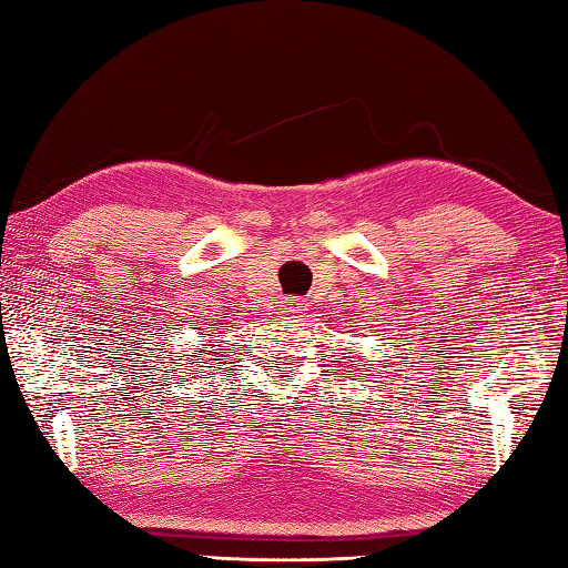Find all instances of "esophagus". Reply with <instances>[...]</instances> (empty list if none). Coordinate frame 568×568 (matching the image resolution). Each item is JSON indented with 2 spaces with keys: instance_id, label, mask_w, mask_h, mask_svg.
<instances>
[{
  "instance_id": "esophagus-1",
  "label": "esophagus",
  "mask_w": 568,
  "mask_h": 568,
  "mask_svg": "<svg viewBox=\"0 0 568 568\" xmlns=\"http://www.w3.org/2000/svg\"><path fill=\"white\" fill-rule=\"evenodd\" d=\"M297 307H300V303H297L295 297H285L283 303H281V310H283L285 315H293V313H297Z\"/></svg>"
}]
</instances>
